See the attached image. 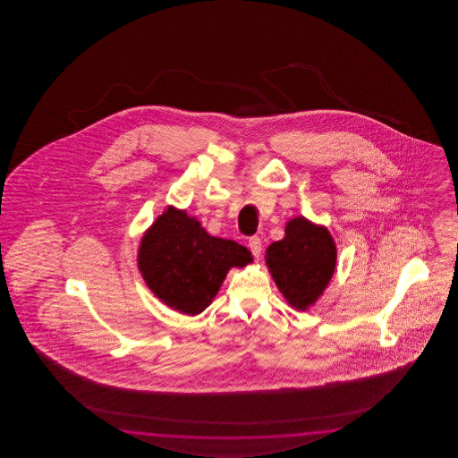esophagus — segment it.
Returning <instances> with one entry per match:
<instances>
[{
  "instance_id": "34e87169",
  "label": "esophagus",
  "mask_w": 458,
  "mask_h": 458,
  "mask_svg": "<svg viewBox=\"0 0 458 458\" xmlns=\"http://www.w3.org/2000/svg\"><path fill=\"white\" fill-rule=\"evenodd\" d=\"M262 239H260L259 235H253V237L249 239V249L252 250V253L255 255V257H259V255L262 253Z\"/></svg>"
}]
</instances>
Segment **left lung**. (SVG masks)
<instances>
[{"label":"left lung","instance_id":"obj_1","mask_svg":"<svg viewBox=\"0 0 458 458\" xmlns=\"http://www.w3.org/2000/svg\"><path fill=\"white\" fill-rule=\"evenodd\" d=\"M265 265L286 302L308 311L331 283L337 247L326 225L296 216L286 223L282 241L267 249Z\"/></svg>","mask_w":458,"mask_h":458}]
</instances>
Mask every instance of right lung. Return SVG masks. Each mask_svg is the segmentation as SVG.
<instances>
[{
    "label": "right lung",
    "instance_id": "obj_1",
    "mask_svg": "<svg viewBox=\"0 0 458 458\" xmlns=\"http://www.w3.org/2000/svg\"><path fill=\"white\" fill-rule=\"evenodd\" d=\"M252 262L247 247L206 233L196 217L175 206H166L137 250V267L150 292L188 316L205 311L233 267Z\"/></svg>",
    "mask_w": 458,
    "mask_h": 458
}]
</instances>
